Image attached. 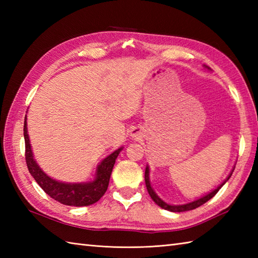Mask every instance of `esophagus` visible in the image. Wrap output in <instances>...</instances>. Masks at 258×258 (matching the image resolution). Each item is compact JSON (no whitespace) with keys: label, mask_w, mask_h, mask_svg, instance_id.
I'll return each instance as SVG.
<instances>
[{"label":"esophagus","mask_w":258,"mask_h":258,"mask_svg":"<svg viewBox=\"0 0 258 258\" xmlns=\"http://www.w3.org/2000/svg\"><path fill=\"white\" fill-rule=\"evenodd\" d=\"M131 135H132V136H133V138H136V136H138V135H139V132H138V131H136V130H134V131H133V132H132V134H131Z\"/></svg>","instance_id":"34e87169"}]
</instances>
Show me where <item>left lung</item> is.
Segmentation results:
<instances>
[{
    "label": "left lung",
    "mask_w": 258,
    "mask_h": 258,
    "mask_svg": "<svg viewBox=\"0 0 258 258\" xmlns=\"http://www.w3.org/2000/svg\"><path fill=\"white\" fill-rule=\"evenodd\" d=\"M204 67H205L206 69L210 70V68L206 67V65H204ZM234 168H235V167H234ZM234 168L232 169V172H231V174L228 175L227 178H226L225 180H224V182H223L220 186H218V187H217L216 189L212 190L211 193L206 194L205 196L201 197V199H199V200H196V201H194V202H190V203H187V204H183V205H171V204H167V203H165V202H164L163 200H161L160 197L157 196V194L155 193L154 189H153V188H152V186H151V180H150V168H149V166H146V168H145V184H146L147 191H149V194H150V196L152 197V200L154 201L158 206L162 207V208H164V210L169 211V212H186V211L195 210V208L200 207L201 205L204 204V203H206L207 201H210V200L212 199V197L215 196L217 191L222 188V186L227 182V180L229 179V177L232 176Z\"/></svg>",
    "instance_id": "obj_1"
}]
</instances>
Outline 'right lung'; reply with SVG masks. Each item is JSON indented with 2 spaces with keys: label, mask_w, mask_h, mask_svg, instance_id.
<instances>
[{
  "label": "right lung",
  "mask_w": 258,
  "mask_h": 258,
  "mask_svg": "<svg viewBox=\"0 0 258 258\" xmlns=\"http://www.w3.org/2000/svg\"><path fill=\"white\" fill-rule=\"evenodd\" d=\"M26 115L24 118V140H25V161L29 172L36 183L41 186L42 189L53 200H55L64 205L69 206H89L94 204L101 197L105 194L108 187L109 177H111L112 169L119 152L123 147L114 151L112 154L98 164L94 180L87 183H63L53 179L42 171L34 160L31 150L29 134H27Z\"/></svg>",
  "instance_id": "right-lung-1"
}]
</instances>
